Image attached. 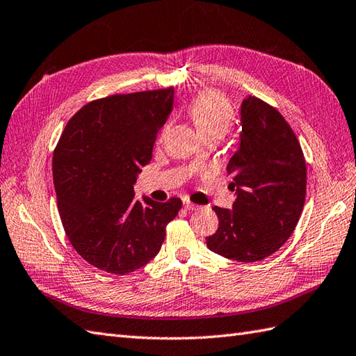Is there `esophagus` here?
Returning a JSON list of instances; mask_svg holds the SVG:
<instances>
[{
	"mask_svg": "<svg viewBox=\"0 0 356 356\" xmlns=\"http://www.w3.org/2000/svg\"><path fill=\"white\" fill-rule=\"evenodd\" d=\"M184 206H185V209L186 211H198V209H202V206L200 204H194V203H191V202H184Z\"/></svg>",
	"mask_w": 356,
	"mask_h": 356,
	"instance_id": "esophagus-1",
	"label": "esophagus"
}]
</instances>
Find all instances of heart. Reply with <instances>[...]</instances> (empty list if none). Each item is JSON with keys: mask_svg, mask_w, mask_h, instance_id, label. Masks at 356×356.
<instances>
[{"mask_svg": "<svg viewBox=\"0 0 356 356\" xmlns=\"http://www.w3.org/2000/svg\"><path fill=\"white\" fill-rule=\"evenodd\" d=\"M189 117L194 121L200 136L216 135L220 139L229 134L234 126L232 106L217 90H203L188 107Z\"/></svg>", "mask_w": 356, "mask_h": 356, "instance_id": "obj_1", "label": "heart"}]
</instances>
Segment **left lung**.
Here are the masks:
<instances>
[{
  "label": "left lung",
  "instance_id": "obj_1",
  "mask_svg": "<svg viewBox=\"0 0 356 356\" xmlns=\"http://www.w3.org/2000/svg\"><path fill=\"white\" fill-rule=\"evenodd\" d=\"M239 148L227 163L236 188L232 209L213 206L217 232L209 250L238 262H256L291 236L307 195V162L290 124L261 98L241 104Z\"/></svg>",
  "mask_w": 356,
  "mask_h": 356
}]
</instances>
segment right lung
<instances>
[{
	"label": "right lung",
	"instance_id": "obj_1",
	"mask_svg": "<svg viewBox=\"0 0 356 356\" xmlns=\"http://www.w3.org/2000/svg\"><path fill=\"white\" fill-rule=\"evenodd\" d=\"M175 89L90 102L65 126L53 154L57 209L71 245L90 266L129 275L159 253L180 198L136 200L134 185L152 161Z\"/></svg>",
	"mask_w": 356,
	"mask_h": 356
}]
</instances>
